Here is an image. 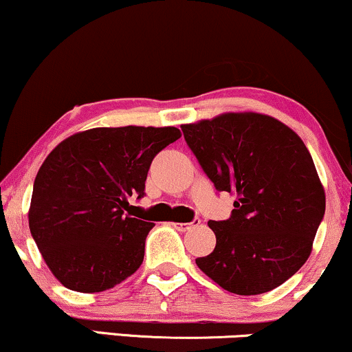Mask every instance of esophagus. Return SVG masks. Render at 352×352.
Wrapping results in <instances>:
<instances>
[{
	"instance_id": "obj_1",
	"label": "esophagus",
	"mask_w": 352,
	"mask_h": 352,
	"mask_svg": "<svg viewBox=\"0 0 352 352\" xmlns=\"http://www.w3.org/2000/svg\"><path fill=\"white\" fill-rule=\"evenodd\" d=\"M199 223H200V220H199V218H195V220L190 221V223H172V225H173V227H175L177 230H179V232H185V230L192 228L193 225H199Z\"/></svg>"
}]
</instances>
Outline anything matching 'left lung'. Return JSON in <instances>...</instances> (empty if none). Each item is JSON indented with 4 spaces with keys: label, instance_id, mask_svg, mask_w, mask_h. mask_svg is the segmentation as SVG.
<instances>
[{
    "label": "left lung",
    "instance_id": "8db88e82",
    "mask_svg": "<svg viewBox=\"0 0 352 352\" xmlns=\"http://www.w3.org/2000/svg\"><path fill=\"white\" fill-rule=\"evenodd\" d=\"M182 132L218 192L235 197L228 220L208 221L217 245L197 266L230 293L272 292L306 263L324 217L309 151L288 125L256 112H225Z\"/></svg>",
    "mask_w": 352,
    "mask_h": 352
}]
</instances>
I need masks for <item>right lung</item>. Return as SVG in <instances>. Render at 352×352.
Returning <instances> with one entry per match:
<instances>
[{
    "label": "right lung",
    "instance_id": "add662e5",
    "mask_svg": "<svg viewBox=\"0 0 352 352\" xmlns=\"http://www.w3.org/2000/svg\"><path fill=\"white\" fill-rule=\"evenodd\" d=\"M177 127H96L52 148L34 179L30 230L66 288L99 293L134 274L153 223L131 213L153 157L180 139Z\"/></svg>",
    "mask_w": 352,
    "mask_h": 352
}]
</instances>
